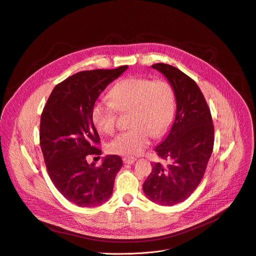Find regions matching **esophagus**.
I'll return each mask as SVG.
<instances>
[{
  "mask_svg": "<svg viewBox=\"0 0 256 256\" xmlns=\"http://www.w3.org/2000/svg\"><path fill=\"white\" fill-rule=\"evenodd\" d=\"M122 160H124V164H134L136 162V160H137V158H130V156H124Z\"/></svg>",
  "mask_w": 256,
  "mask_h": 256,
  "instance_id": "esophagus-1",
  "label": "esophagus"
}]
</instances>
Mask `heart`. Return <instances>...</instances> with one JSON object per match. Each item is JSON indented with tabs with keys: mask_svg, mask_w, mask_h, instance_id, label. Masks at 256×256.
<instances>
[{
	"mask_svg": "<svg viewBox=\"0 0 256 256\" xmlns=\"http://www.w3.org/2000/svg\"><path fill=\"white\" fill-rule=\"evenodd\" d=\"M110 98L100 100L92 108V118L96 130L103 134H113L119 112H132V126L108 144V152L112 154L138 156L149 145L153 136L160 137L172 124L175 92L171 83L164 79H124L112 88Z\"/></svg>",
	"mask_w": 256,
	"mask_h": 256,
	"instance_id": "1",
	"label": "heart"
}]
</instances>
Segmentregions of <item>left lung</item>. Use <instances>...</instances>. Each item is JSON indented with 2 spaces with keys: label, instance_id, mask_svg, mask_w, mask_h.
I'll return each instance as SVG.
<instances>
[{
  "label": "left lung",
  "instance_id": "8db88e82",
  "mask_svg": "<svg viewBox=\"0 0 256 256\" xmlns=\"http://www.w3.org/2000/svg\"><path fill=\"white\" fill-rule=\"evenodd\" d=\"M173 86L177 111L168 137L156 148L166 166L153 164L143 184L145 194L162 206L184 202L200 183L214 146V126L205 96L194 79L176 66L152 64Z\"/></svg>",
  "mask_w": 256,
  "mask_h": 256
}]
</instances>
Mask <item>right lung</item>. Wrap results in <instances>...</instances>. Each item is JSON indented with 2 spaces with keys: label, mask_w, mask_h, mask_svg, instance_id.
Masks as SVG:
<instances>
[{
  "label": "right lung",
  "mask_w": 256,
  "mask_h": 256,
  "mask_svg": "<svg viewBox=\"0 0 256 256\" xmlns=\"http://www.w3.org/2000/svg\"><path fill=\"white\" fill-rule=\"evenodd\" d=\"M128 66L81 71L54 88L41 114L40 146L48 175L58 190L80 207H94L112 194L118 156H108L96 166L88 156H100V137L92 112L100 92ZM100 158V156H98Z\"/></svg>",
  "instance_id": "add662e5"
}]
</instances>
